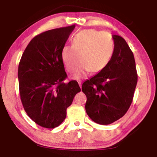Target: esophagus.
<instances>
[{
  "mask_svg": "<svg viewBox=\"0 0 157 157\" xmlns=\"http://www.w3.org/2000/svg\"><path fill=\"white\" fill-rule=\"evenodd\" d=\"M78 84H79V87H80V88L82 89V84H81V82H78Z\"/></svg>",
  "mask_w": 157,
  "mask_h": 157,
  "instance_id": "esophagus-1",
  "label": "esophagus"
}]
</instances>
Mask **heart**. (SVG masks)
I'll return each instance as SVG.
<instances>
[{"label":"heart","mask_w":157,"mask_h":157,"mask_svg":"<svg viewBox=\"0 0 157 157\" xmlns=\"http://www.w3.org/2000/svg\"><path fill=\"white\" fill-rule=\"evenodd\" d=\"M114 52L111 36L102 31L93 29L82 30L74 35L72 45H66L61 52V58L68 72L78 70L73 75L75 79L86 78L91 72L99 73L109 63ZM80 58H78V55Z\"/></svg>","instance_id":"b5f03b06"}]
</instances>
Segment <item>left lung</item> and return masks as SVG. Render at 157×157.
I'll use <instances>...</instances> for the list:
<instances>
[{"instance_id": "left-lung-1", "label": "left lung", "mask_w": 157, "mask_h": 157, "mask_svg": "<svg viewBox=\"0 0 157 157\" xmlns=\"http://www.w3.org/2000/svg\"><path fill=\"white\" fill-rule=\"evenodd\" d=\"M114 52L104 70L84 82L87 115L95 123L109 124L122 118L132 104L137 84L136 63L125 40L112 35Z\"/></svg>"}]
</instances>
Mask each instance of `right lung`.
Wrapping results in <instances>:
<instances>
[{"mask_svg": "<svg viewBox=\"0 0 157 157\" xmlns=\"http://www.w3.org/2000/svg\"><path fill=\"white\" fill-rule=\"evenodd\" d=\"M75 25L53 29L34 36L26 47L18 70L21 100L28 116L46 128L62 123L66 109L81 91L67 75L61 52Z\"/></svg>", "mask_w": 157, "mask_h": 157, "instance_id": "1", "label": "right lung"}]
</instances>
